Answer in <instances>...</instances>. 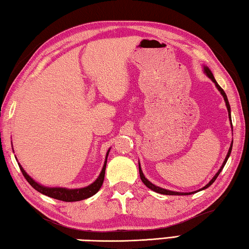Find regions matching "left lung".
Listing matches in <instances>:
<instances>
[{
    "label": "left lung",
    "instance_id": "obj_1",
    "mask_svg": "<svg viewBox=\"0 0 249 249\" xmlns=\"http://www.w3.org/2000/svg\"><path fill=\"white\" fill-rule=\"evenodd\" d=\"M203 71H204V73L207 74V75L211 78L212 80V82L214 83L215 84V86H216V89H219V91L220 93L222 94V96H223V98H224V102H225V105H226V108H228V111H229V116H230V120H231V107H230V104H229V100H228V97H226V94H225V91L221 89V86L217 84L216 83V81H215V78H214V76H213V74H212V72L210 71V69H209L208 67H206V65H204L203 67ZM232 146H233V141H232V143H231V146H230V149H229V152H228V154H226V158H225V160H224V162H223V164H222V166H221V168L219 169V171H217V173L215 174L214 175V177L212 178V179L209 181V184H207L206 186L203 187V188H201V189H199V191L200 190H203V189H206V188H208V187H210L213 182L215 181V179L217 178V176H219V174L221 173V171L222 169H223V167H224V165L226 164V162H228V160H229V158H230V154H231V151H232ZM139 173H140V177H141V180H142V182L143 184H144L147 188H150L151 190H153V191H155V193H158V194H162V195H171V196H186V195H191V194H195V193H197V191H193V193H177V191H172V190H167V189H164V188H160V187H159V186H155L154 184H152L151 181H149L145 178V176H144V174H143V172H142V169H141V166H140V163H139Z\"/></svg>",
    "mask_w": 249,
    "mask_h": 249
}]
</instances>
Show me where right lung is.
Instances as JSON below:
<instances>
[{"mask_svg": "<svg viewBox=\"0 0 249 249\" xmlns=\"http://www.w3.org/2000/svg\"><path fill=\"white\" fill-rule=\"evenodd\" d=\"M109 151L110 150H108V152H107L106 160H105L103 169H102V172H100L97 179H96L93 184H90L89 186L84 187V188H78V189H68V188H60V187L42 186L40 184H38L37 181H35L33 178L25 172V169L20 166V164H18V165H19L21 173H23L24 177L26 178V180L29 182V185L32 186L34 189H36L40 194L46 195L50 198L61 200V201H65V202L80 201V200H84V199L91 197V196H94L100 189V187H102L103 182H104V178H105V171H106V164H107V158H108Z\"/></svg>", "mask_w": 249, "mask_h": 249, "instance_id": "obj_1", "label": "right lung"}]
</instances>
